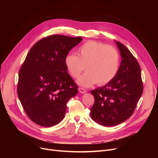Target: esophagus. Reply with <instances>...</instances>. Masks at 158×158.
<instances>
[{
    "label": "esophagus",
    "instance_id": "esophagus-1",
    "mask_svg": "<svg viewBox=\"0 0 158 158\" xmlns=\"http://www.w3.org/2000/svg\"><path fill=\"white\" fill-rule=\"evenodd\" d=\"M78 90H79V92L81 94H85V93H86V90L85 89H84V88H79Z\"/></svg>",
    "mask_w": 158,
    "mask_h": 158
}]
</instances>
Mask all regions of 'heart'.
Masks as SVG:
<instances>
[{
    "label": "heart",
    "instance_id": "obj_1",
    "mask_svg": "<svg viewBox=\"0 0 158 158\" xmlns=\"http://www.w3.org/2000/svg\"><path fill=\"white\" fill-rule=\"evenodd\" d=\"M64 64L71 76L77 78L85 69L87 72L77 79L80 86L90 87L108 83L116 76L119 66L117 50L104 44L90 41L78 49V56L70 53L64 58Z\"/></svg>",
    "mask_w": 158,
    "mask_h": 158
}]
</instances>
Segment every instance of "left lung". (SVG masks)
Here are the masks:
<instances>
[{"label":"left lung","instance_id":"obj_1","mask_svg":"<svg viewBox=\"0 0 158 158\" xmlns=\"http://www.w3.org/2000/svg\"><path fill=\"white\" fill-rule=\"evenodd\" d=\"M122 61L115 77L106 85L92 90L95 102L91 118L101 126H117L133 113L143 93L140 66L129 49L114 41Z\"/></svg>","mask_w":158,"mask_h":158}]
</instances>
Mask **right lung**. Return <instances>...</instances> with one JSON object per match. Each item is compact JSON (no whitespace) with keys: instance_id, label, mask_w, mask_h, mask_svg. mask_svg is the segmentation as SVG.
Masks as SVG:
<instances>
[{"instance_id":"obj_1","label":"right lung","mask_w":158,"mask_h":158,"mask_svg":"<svg viewBox=\"0 0 158 158\" xmlns=\"http://www.w3.org/2000/svg\"><path fill=\"white\" fill-rule=\"evenodd\" d=\"M82 38L55 35L36 43L28 52L19 74L17 93L29 118L44 127L63 119L66 103L77 94L67 72L64 58Z\"/></svg>"}]
</instances>
